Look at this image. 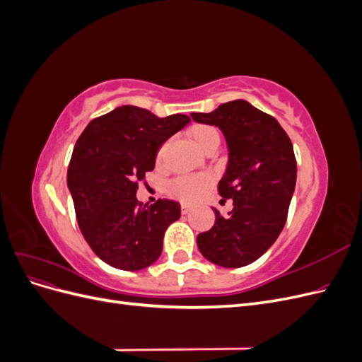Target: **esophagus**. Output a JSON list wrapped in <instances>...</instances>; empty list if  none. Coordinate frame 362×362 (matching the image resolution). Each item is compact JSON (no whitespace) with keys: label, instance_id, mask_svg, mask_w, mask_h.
Instances as JSON below:
<instances>
[{"label":"esophagus","instance_id":"34e87169","mask_svg":"<svg viewBox=\"0 0 362 362\" xmlns=\"http://www.w3.org/2000/svg\"><path fill=\"white\" fill-rule=\"evenodd\" d=\"M190 210H192V206H190L189 204H181V211H182V214H187Z\"/></svg>","mask_w":362,"mask_h":362}]
</instances>
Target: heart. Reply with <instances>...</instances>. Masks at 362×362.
Wrapping results in <instances>:
<instances>
[{
	"label": "heart",
	"mask_w": 362,
	"mask_h": 362,
	"mask_svg": "<svg viewBox=\"0 0 362 362\" xmlns=\"http://www.w3.org/2000/svg\"><path fill=\"white\" fill-rule=\"evenodd\" d=\"M192 137L194 140V144L198 145L202 151L208 145H211V144H214V141L221 140V137H218V131L210 125L194 127L192 131ZM164 149H166V146L160 148L158 157L163 156ZM211 181H213L211 175H208V173L184 175V177H178L169 182V192L175 196V198H178L181 201L194 202L201 198L204 190L211 184Z\"/></svg>",
	"instance_id": "obj_1"
}]
</instances>
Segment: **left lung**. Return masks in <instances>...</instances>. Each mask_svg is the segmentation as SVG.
<instances>
[{
    "instance_id": "8db88e82",
    "label": "left lung",
    "mask_w": 362,
    "mask_h": 362,
    "mask_svg": "<svg viewBox=\"0 0 362 362\" xmlns=\"http://www.w3.org/2000/svg\"><path fill=\"white\" fill-rule=\"evenodd\" d=\"M190 116L222 129L229 152L217 190L234 205L228 216L213 208L216 222L196 238L198 247L217 266H247L276 242L286 225L296 185L291 140L275 117L243 100Z\"/></svg>"
}]
</instances>
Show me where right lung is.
<instances>
[{"instance_id":"add662e5","label":"right lung","mask_w":362,"mask_h":362,"mask_svg":"<svg viewBox=\"0 0 362 362\" xmlns=\"http://www.w3.org/2000/svg\"><path fill=\"white\" fill-rule=\"evenodd\" d=\"M190 122L122 105L93 119L78 137L68 168L76 222L86 242L108 266L141 270L158 259L163 237L181 216L180 204L137 201L139 182L154 170L158 148Z\"/></svg>"}]
</instances>
